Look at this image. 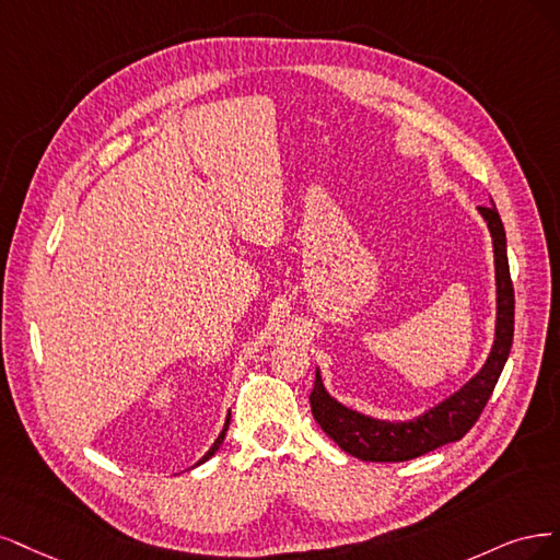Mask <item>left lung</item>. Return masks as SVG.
Wrapping results in <instances>:
<instances>
[{"instance_id": "8db88e82", "label": "left lung", "mask_w": 560, "mask_h": 560, "mask_svg": "<svg viewBox=\"0 0 560 560\" xmlns=\"http://www.w3.org/2000/svg\"><path fill=\"white\" fill-rule=\"evenodd\" d=\"M481 215L489 223L495 254V283H498V326L495 341L489 360L481 372L470 378L458 393L451 395L442 405L432 407L423 417L407 423H388L363 417L353 409H347L332 400L320 384V374L316 372V382L310 395L312 413L316 423L326 435L339 444L341 451L372 463H402L419 458L428 451H435L448 442H458L467 435L481 411L489 402L491 393L498 384L500 372L508 363L514 337V285L510 277L508 262V240L500 213L493 207H479Z\"/></svg>"}]
</instances>
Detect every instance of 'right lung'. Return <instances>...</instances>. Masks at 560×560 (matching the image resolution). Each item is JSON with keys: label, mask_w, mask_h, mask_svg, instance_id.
Returning a JSON list of instances; mask_svg holds the SVG:
<instances>
[{"label": "right lung", "mask_w": 560, "mask_h": 560, "mask_svg": "<svg viewBox=\"0 0 560 560\" xmlns=\"http://www.w3.org/2000/svg\"><path fill=\"white\" fill-rule=\"evenodd\" d=\"M228 425H230V417H228V421H225V428L221 430V435H219V440H215L213 444H211V448L207 451V454H205V458L200 460V463H205V460H209L213 454H215V451H219V446L223 444V440H225V432H228Z\"/></svg>", "instance_id": "add662e5"}]
</instances>
